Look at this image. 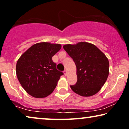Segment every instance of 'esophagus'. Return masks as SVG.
Segmentation results:
<instances>
[{
  "instance_id": "1",
  "label": "esophagus",
  "mask_w": 129,
  "mask_h": 129,
  "mask_svg": "<svg viewBox=\"0 0 129 129\" xmlns=\"http://www.w3.org/2000/svg\"><path fill=\"white\" fill-rule=\"evenodd\" d=\"M63 74H64L65 76H67V71L66 70H65L64 71H63Z\"/></svg>"
}]
</instances>
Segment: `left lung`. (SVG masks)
<instances>
[{
	"instance_id": "obj_1",
	"label": "left lung",
	"mask_w": 129,
	"mask_h": 129,
	"mask_svg": "<svg viewBox=\"0 0 129 129\" xmlns=\"http://www.w3.org/2000/svg\"><path fill=\"white\" fill-rule=\"evenodd\" d=\"M73 58L77 68V81L70 86L73 92L81 96L94 95L101 90L109 74V61L95 45L88 42L63 46Z\"/></svg>"
}]
</instances>
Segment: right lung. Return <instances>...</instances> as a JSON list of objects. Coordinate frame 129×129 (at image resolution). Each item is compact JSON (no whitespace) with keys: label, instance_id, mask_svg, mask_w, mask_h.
Masks as SVG:
<instances>
[{"label":"right lung","instance_id":"right-lung-1","mask_svg":"<svg viewBox=\"0 0 129 129\" xmlns=\"http://www.w3.org/2000/svg\"><path fill=\"white\" fill-rule=\"evenodd\" d=\"M61 48V44L37 43L18 59L17 78L24 90L31 96L43 98L53 92L63 73L56 69V64L52 58Z\"/></svg>","mask_w":129,"mask_h":129}]
</instances>
